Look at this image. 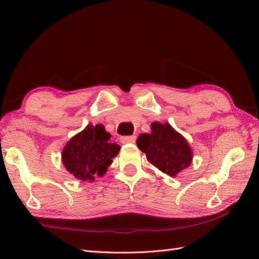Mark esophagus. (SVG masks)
Wrapping results in <instances>:
<instances>
[{"label": "esophagus", "mask_w": 259, "mask_h": 259, "mask_svg": "<svg viewBox=\"0 0 259 259\" xmlns=\"http://www.w3.org/2000/svg\"><path fill=\"white\" fill-rule=\"evenodd\" d=\"M136 136H124V137H121L120 141L122 142V144H135L136 142Z\"/></svg>", "instance_id": "34e87169"}]
</instances>
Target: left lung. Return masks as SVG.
<instances>
[{"label": "left lung", "instance_id": "1", "mask_svg": "<svg viewBox=\"0 0 259 259\" xmlns=\"http://www.w3.org/2000/svg\"><path fill=\"white\" fill-rule=\"evenodd\" d=\"M137 146L148 161L171 177L188 168L194 157L188 141L168 122L151 123V133L140 134Z\"/></svg>", "mask_w": 259, "mask_h": 259}]
</instances>
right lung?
<instances>
[{"label":"right lung","instance_id":"1","mask_svg":"<svg viewBox=\"0 0 259 259\" xmlns=\"http://www.w3.org/2000/svg\"><path fill=\"white\" fill-rule=\"evenodd\" d=\"M111 135L103 124H88L71 138L62 150V163L74 178L93 181L102 177L118 155L120 146L110 141Z\"/></svg>","mask_w":259,"mask_h":259}]
</instances>
